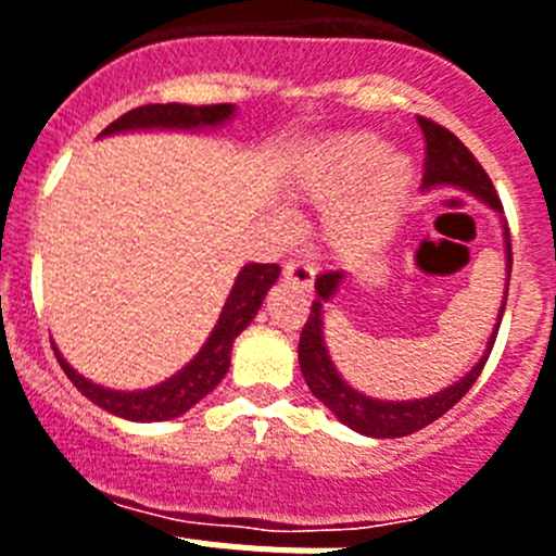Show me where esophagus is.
<instances>
[{
	"mask_svg": "<svg viewBox=\"0 0 556 556\" xmlns=\"http://www.w3.org/2000/svg\"><path fill=\"white\" fill-rule=\"evenodd\" d=\"M283 278H287L289 283H294V287L312 289L314 267L306 262H287V267H283Z\"/></svg>",
	"mask_w": 556,
	"mask_h": 556,
	"instance_id": "obj_1",
	"label": "esophagus"
}]
</instances>
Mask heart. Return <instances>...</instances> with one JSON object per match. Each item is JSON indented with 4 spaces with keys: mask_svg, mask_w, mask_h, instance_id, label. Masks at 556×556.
Here are the masks:
<instances>
[{
    "mask_svg": "<svg viewBox=\"0 0 556 556\" xmlns=\"http://www.w3.org/2000/svg\"><path fill=\"white\" fill-rule=\"evenodd\" d=\"M415 186V164L372 130L331 132L289 175L298 203L328 208L323 242L339 255H365L395 233Z\"/></svg>",
    "mask_w": 556,
    "mask_h": 556,
    "instance_id": "1",
    "label": "heart"
}]
</instances>
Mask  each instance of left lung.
Returning <instances> with one entry per match:
<instances>
[{"mask_svg": "<svg viewBox=\"0 0 556 556\" xmlns=\"http://www.w3.org/2000/svg\"><path fill=\"white\" fill-rule=\"evenodd\" d=\"M420 130L426 136V175L424 189H459L470 198L481 200V203L493 208L501 219V236H504V262H507V281H504V301L498 308V320H495L493 333L488 337V348L479 356L473 367H470L459 381L443 387L434 395L426 397H409V401H387V397H372L358 392L342 378L337 365L331 362V353L326 345V303L337 294L339 283L345 281L342 269H328V273L317 275L314 289L317 298L312 303L308 320L303 326L301 345H298V362H301V372L306 378L312 395L337 417L339 424L348 429L358 431L365 437H376V440H392V437H406L415 431L426 429L434 424L437 417H443L454 404H459L465 392L473 387L479 378L481 367L488 362L490 351H493L495 333H498L501 317H504V306H507V289H509V273H513V248H509V228L504 219V208L493 189V180L488 178V172L481 169L479 161L473 159V152L456 139L454 132L445 130L443 125H437L431 119H420Z\"/></svg>", "mask_w": 556, "mask_h": 556, "instance_id": "obj_1", "label": "left lung"}]
</instances>
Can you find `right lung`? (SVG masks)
Masks as SVG:
<instances>
[{
  "instance_id": "right-lung-1",
  "label": "right lung",
  "mask_w": 556,
  "mask_h": 556,
  "mask_svg": "<svg viewBox=\"0 0 556 556\" xmlns=\"http://www.w3.org/2000/svg\"><path fill=\"white\" fill-rule=\"evenodd\" d=\"M236 116V105H141L127 111L116 122L100 132L102 136H116V132H152V130H180V132H208L219 130ZM281 275L278 264H244L230 287L228 301L219 312L217 326L211 328L208 339L203 342L189 365L180 367L175 376L147 390H111V387L94 384L91 378L80 376L68 365L63 353L55 348V356L61 362L68 381L83 392V395L97 404L100 409L111 412L116 417H125L132 424H155V420H172L203 401L214 387L225 378L230 367V351L233 339L253 323L264 303V294L269 292ZM55 345V342H52Z\"/></svg>"
}]
</instances>
